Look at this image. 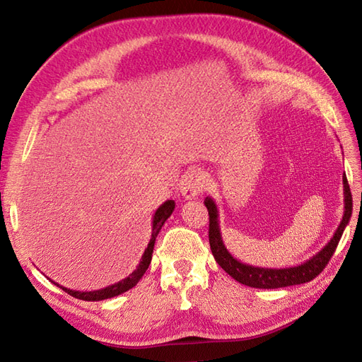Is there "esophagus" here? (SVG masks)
Here are the masks:
<instances>
[{"label":"esophagus","instance_id":"obj_1","mask_svg":"<svg viewBox=\"0 0 362 362\" xmlns=\"http://www.w3.org/2000/svg\"><path fill=\"white\" fill-rule=\"evenodd\" d=\"M205 175L201 171H189L185 177L182 179V185H180V194L183 199H194L199 196V193H202L205 189Z\"/></svg>","mask_w":362,"mask_h":362}]
</instances>
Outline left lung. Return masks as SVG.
Here are the masks:
<instances>
[{
	"mask_svg": "<svg viewBox=\"0 0 362 362\" xmlns=\"http://www.w3.org/2000/svg\"><path fill=\"white\" fill-rule=\"evenodd\" d=\"M344 183V214L341 219V224L337 226L334 235L332 236L324 247H322L316 255L310 257L306 261L296 266L289 267H263V266H253L243 263L241 259L235 258L232 253L226 247L224 240H222L221 227H219V209L214 199L206 196L205 197V206L209 210L210 216V228H209V238H210V247L211 253L216 263L224 269V271L240 281L245 286L250 288H259V289H275V288H284V286H294V284L308 283L313 279L324 271V267L328 264L329 258L339 244L345 227L349 226V221L351 218L353 210V201L350 187L347 182V177H342Z\"/></svg>",
	"mask_w": 362,
	"mask_h": 362,
	"instance_id": "1",
	"label": "left lung"
}]
</instances>
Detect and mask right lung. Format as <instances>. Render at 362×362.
<instances>
[{
  "instance_id": "right-lung-1",
  "label": "right lung",
  "mask_w": 362,
  "mask_h": 362,
  "mask_svg": "<svg viewBox=\"0 0 362 362\" xmlns=\"http://www.w3.org/2000/svg\"><path fill=\"white\" fill-rule=\"evenodd\" d=\"M175 209V202L169 201L161 204L158 209L156 210V213H153L152 216V236H151V241L148 244V247L144 249V253L141 255V259L140 263H138L135 271L130 274L129 276H126V279H122L117 283L110 284V286L107 288H103V289H95V291H76V289H70V288H65V286H60L59 283L52 281L49 279L51 283L56 284V286H59L60 289H64L65 292H68V294L79 298V300H86V302H99V300H105V298H112V297H117L119 294H122V292H126L129 289H132L135 284L141 280V276L144 275V272L148 271V267L151 264V259H152V252H153V244H156V240H157V235L160 233L161 227L165 226L166 219L171 216L173 211Z\"/></svg>"
}]
</instances>
